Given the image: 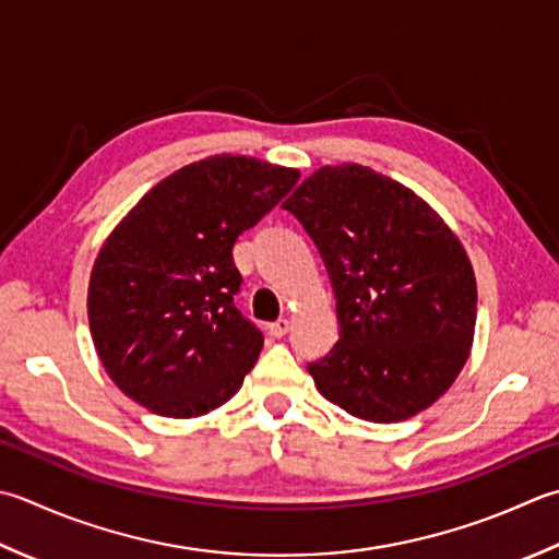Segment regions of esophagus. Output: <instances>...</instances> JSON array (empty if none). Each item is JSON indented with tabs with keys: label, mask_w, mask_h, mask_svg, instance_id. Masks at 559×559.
I'll return each mask as SVG.
<instances>
[{
	"label": "esophagus",
	"mask_w": 559,
	"mask_h": 559,
	"mask_svg": "<svg viewBox=\"0 0 559 559\" xmlns=\"http://www.w3.org/2000/svg\"><path fill=\"white\" fill-rule=\"evenodd\" d=\"M288 330H290V322H288V320H278V322H273V324L269 326L271 336H276V338L286 336V334H288Z\"/></svg>",
	"instance_id": "1"
}]
</instances>
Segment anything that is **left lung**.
<instances>
[{
    "mask_svg": "<svg viewBox=\"0 0 559 559\" xmlns=\"http://www.w3.org/2000/svg\"><path fill=\"white\" fill-rule=\"evenodd\" d=\"M330 273L338 342L308 364L317 390L358 419H409L469 356L477 283L463 245L402 183L360 164L322 167L283 203Z\"/></svg>",
    "mask_w": 559,
    "mask_h": 559,
    "instance_id": "obj_1",
    "label": "left lung"
}]
</instances>
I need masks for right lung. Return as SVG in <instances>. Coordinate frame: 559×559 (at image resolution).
Instances as JSON below:
<instances>
[{
    "instance_id": "right-lung-1",
    "label": "right lung",
    "mask_w": 559,
    "mask_h": 559,
    "mask_svg": "<svg viewBox=\"0 0 559 559\" xmlns=\"http://www.w3.org/2000/svg\"><path fill=\"white\" fill-rule=\"evenodd\" d=\"M300 174L215 155L142 195L98 251L90 326L108 378L142 407L189 419L242 388L264 334L235 308L233 247Z\"/></svg>"
}]
</instances>
